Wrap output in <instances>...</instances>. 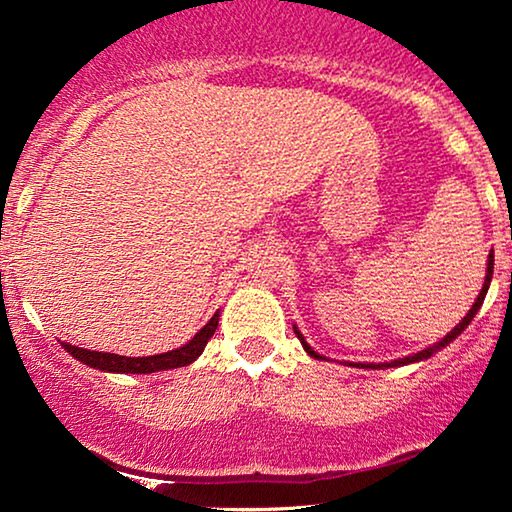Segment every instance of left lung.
<instances>
[{"mask_svg": "<svg viewBox=\"0 0 512 512\" xmlns=\"http://www.w3.org/2000/svg\"><path fill=\"white\" fill-rule=\"evenodd\" d=\"M487 275H485V284H482V289H480V293H478V298H475V303L471 305V310L466 312V317L459 321L457 326L452 328L450 333L445 335V338H440L438 342H433L431 347H426V349H422V352H417V354H412V356H405V359H394V361H389V363H356V368H373V370H377V368H398V366H408V363H417V361H424V359H431L433 354L436 352H440V349L443 347H447L450 345L452 340H457L461 333L466 331V326L471 324L473 321V317L475 314H478V310L482 307V300H485V296H487V291H489V282H492V275H494V254H489V258H487ZM293 333L298 335V340H300V345H303V349L307 354L312 356V359H317V361H328L326 356H321L319 352H314V349L307 345V340L303 338V333L298 331V326H293ZM349 366H354V363H349Z\"/></svg>", "mask_w": 512, "mask_h": 512, "instance_id": "obj_1", "label": "left lung"}]
</instances>
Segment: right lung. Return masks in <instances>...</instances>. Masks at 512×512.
Returning <instances> with one entry per match:
<instances>
[{"mask_svg":"<svg viewBox=\"0 0 512 512\" xmlns=\"http://www.w3.org/2000/svg\"><path fill=\"white\" fill-rule=\"evenodd\" d=\"M216 326H219V312H214V317L209 319L207 324L186 342V345L172 349V352L156 354V356H118L109 352H90V349L69 345V342H60V345L65 347L76 361H81L83 366L104 370V373L149 375V373H158V370L181 368V366H188V363H193L202 352H205V345L214 335Z\"/></svg>","mask_w":512,"mask_h":512,"instance_id":"obj_1","label":"right lung"}]
</instances>
